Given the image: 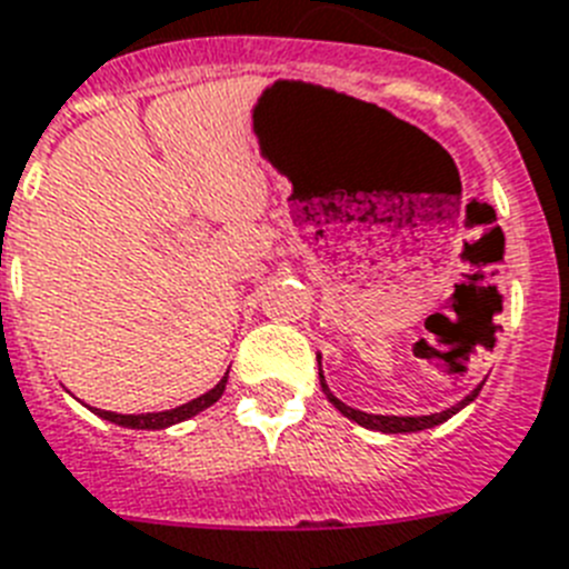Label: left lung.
Segmentation results:
<instances>
[{"instance_id":"left-lung-1","label":"left lung","mask_w":569,"mask_h":569,"mask_svg":"<svg viewBox=\"0 0 569 569\" xmlns=\"http://www.w3.org/2000/svg\"><path fill=\"white\" fill-rule=\"evenodd\" d=\"M321 365V361H318ZM321 388L323 393H327V399L332 405H336L338 410H341L343 417L352 419V422L358 425H365V428H370V431H381V433H413V431H425V428H433V425L439 422H446V419H451L457 413V410H462L469 402H475L477 393H480V388L471 390L466 399H462L460 405H455V408H448V410H439V413H428V417H381V413H365V410H356L350 408V405H343L341 399H336V396L329 393L327 388V381H323V373H321Z\"/></svg>"}]
</instances>
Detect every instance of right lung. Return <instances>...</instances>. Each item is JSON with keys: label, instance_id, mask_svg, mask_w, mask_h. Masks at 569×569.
I'll use <instances>...</instances> for the list:
<instances>
[{"label": "right lung", "instance_id": "obj_1", "mask_svg": "<svg viewBox=\"0 0 569 569\" xmlns=\"http://www.w3.org/2000/svg\"><path fill=\"white\" fill-rule=\"evenodd\" d=\"M226 381H228V373L219 379L217 388H211L208 393H202L199 399H193V402L179 405V408H173V410H159V413H112V410L94 408V413H98L100 419H107V422L121 425V428H138V431H161V428H170V425L184 422V419L196 417L199 410L211 408L219 396L226 393Z\"/></svg>", "mask_w": 569, "mask_h": 569}]
</instances>
